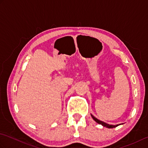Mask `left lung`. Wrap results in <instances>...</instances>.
Masks as SVG:
<instances>
[{
  "instance_id": "obj_1",
  "label": "left lung",
  "mask_w": 148,
  "mask_h": 148,
  "mask_svg": "<svg viewBox=\"0 0 148 148\" xmlns=\"http://www.w3.org/2000/svg\"><path fill=\"white\" fill-rule=\"evenodd\" d=\"M91 116H92V118L94 119V120H95L97 123H98L99 124H100V125H103V127H108V128H115V127H118V125H121V124H119V125H109V124H107L106 123H105V122H103V121H100V120H99L98 119H97L95 117H94V116H93V115H92L91 114Z\"/></svg>"
}]
</instances>
